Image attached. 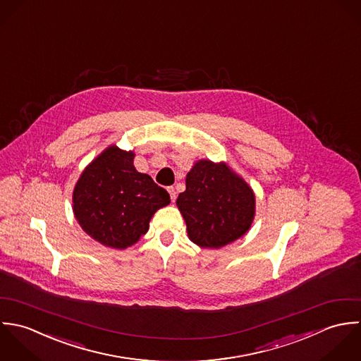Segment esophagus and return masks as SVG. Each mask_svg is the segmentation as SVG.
<instances>
[{
    "label": "esophagus",
    "mask_w": 361,
    "mask_h": 361,
    "mask_svg": "<svg viewBox=\"0 0 361 361\" xmlns=\"http://www.w3.org/2000/svg\"><path fill=\"white\" fill-rule=\"evenodd\" d=\"M167 191H169V194H170L171 201L174 202V201H176V188H174V187H167Z\"/></svg>",
    "instance_id": "obj_1"
}]
</instances>
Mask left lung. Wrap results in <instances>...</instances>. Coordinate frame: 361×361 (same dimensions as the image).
Listing matches in <instances>:
<instances>
[{
	"label": "left lung",
	"mask_w": 361,
	"mask_h": 361,
	"mask_svg": "<svg viewBox=\"0 0 361 361\" xmlns=\"http://www.w3.org/2000/svg\"><path fill=\"white\" fill-rule=\"evenodd\" d=\"M185 185L177 207L191 241L205 248H220L250 228L255 214L254 192L226 164L211 160L195 163Z\"/></svg>",
	"instance_id": "left-lung-1"
}]
</instances>
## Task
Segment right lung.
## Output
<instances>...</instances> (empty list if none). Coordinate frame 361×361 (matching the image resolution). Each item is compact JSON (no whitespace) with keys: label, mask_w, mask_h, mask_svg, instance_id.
<instances>
[{"label":"right lung","mask_w":361,"mask_h":361,"mask_svg":"<svg viewBox=\"0 0 361 361\" xmlns=\"http://www.w3.org/2000/svg\"><path fill=\"white\" fill-rule=\"evenodd\" d=\"M73 201L75 217L90 237L123 250L144 235L150 217L170 204V195L135 170L133 152L110 146L85 169Z\"/></svg>","instance_id":"add662e5"}]
</instances>
